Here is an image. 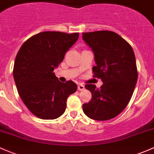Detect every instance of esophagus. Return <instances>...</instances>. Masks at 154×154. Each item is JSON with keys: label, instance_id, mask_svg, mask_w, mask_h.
I'll return each instance as SVG.
<instances>
[{"label": "esophagus", "instance_id": "1", "mask_svg": "<svg viewBox=\"0 0 154 154\" xmlns=\"http://www.w3.org/2000/svg\"><path fill=\"white\" fill-rule=\"evenodd\" d=\"M78 90H84V84H79V85H78Z\"/></svg>", "mask_w": 154, "mask_h": 154}]
</instances>
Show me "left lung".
Masks as SVG:
<instances>
[{"label":"left lung","mask_w":154,"mask_h":154,"mask_svg":"<svg viewBox=\"0 0 154 154\" xmlns=\"http://www.w3.org/2000/svg\"><path fill=\"white\" fill-rule=\"evenodd\" d=\"M82 38L95 54L93 77L103 82L100 88L86 84L92 99L83 104V111L93 120H110L123 112L133 95L138 78L134 53L130 44L113 31L83 33Z\"/></svg>","instance_id":"left-lung-1"}]
</instances>
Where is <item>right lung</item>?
Listing matches in <instances>:
<instances>
[{
	"label": "right lung",
	"instance_id": "1",
	"mask_svg": "<svg viewBox=\"0 0 154 154\" xmlns=\"http://www.w3.org/2000/svg\"><path fill=\"white\" fill-rule=\"evenodd\" d=\"M79 33L44 31L28 39L18 51L13 75L18 94L33 115L54 120L64 114L69 95L77 90L72 81L59 82L54 72Z\"/></svg>",
	"mask_w": 154,
	"mask_h": 154
}]
</instances>
